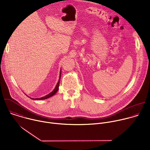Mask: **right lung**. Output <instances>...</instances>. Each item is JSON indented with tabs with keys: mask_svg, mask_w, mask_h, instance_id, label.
<instances>
[{
	"mask_svg": "<svg viewBox=\"0 0 150 150\" xmlns=\"http://www.w3.org/2000/svg\"><path fill=\"white\" fill-rule=\"evenodd\" d=\"M60 77H61V70H60V76H59V81H58V82H57V84H56V87H55L54 89L50 93H49V94L46 95V96H45V97H41V98H31V97H30V98L31 99H33V100H40L47 99V98H49V97H50L54 96V95L57 93V91H58L59 86V83H60Z\"/></svg>",
	"mask_w": 150,
	"mask_h": 150,
	"instance_id": "1",
	"label": "right lung"
}]
</instances>
